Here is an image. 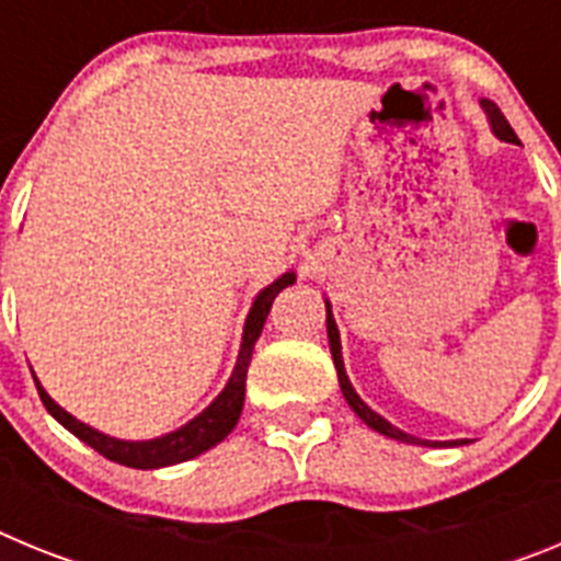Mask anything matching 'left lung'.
<instances>
[{
	"label": "left lung",
	"mask_w": 561,
	"mask_h": 561,
	"mask_svg": "<svg viewBox=\"0 0 561 561\" xmlns=\"http://www.w3.org/2000/svg\"><path fill=\"white\" fill-rule=\"evenodd\" d=\"M483 108L485 114H489V121H492V128L494 134H497L500 140L505 142H519L517 140V134H514V128L508 126V121L503 117V112H500L497 106H494L492 101H483ZM325 325H329V342H331V356H334V368H336V379H340V388H342V396H345V401L351 404V410H354L356 415H359L365 424H368L370 430H376V433L381 435H388V438H396V440H404V444H424V447H440L438 440H419L413 438V435L408 433H401V430H396L390 421L381 419L379 413H374V410L365 404V401L356 396V390L351 388V381L348 376H345V368H342V354H340V331H336V323H334V317H331V306L325 304ZM444 444H458V440H444Z\"/></svg>",
	"instance_id": "8db88e82"
}]
</instances>
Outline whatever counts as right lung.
Segmentation results:
<instances>
[{
	"instance_id": "1",
	"label": "right lung",
	"mask_w": 561,
	"mask_h": 561,
	"mask_svg": "<svg viewBox=\"0 0 561 561\" xmlns=\"http://www.w3.org/2000/svg\"><path fill=\"white\" fill-rule=\"evenodd\" d=\"M289 284H295V275L286 272L280 275L272 286H266L261 295H257L255 306H252L250 317H247L244 325V342H241V354H238L236 370H232L230 381H227V388L221 390L219 399L213 401L210 408L205 410L202 415L185 424L176 433H168L162 438L153 440H117L108 438V435L98 433V430L87 427L83 421L72 419L67 410H61L56 401L49 399L47 390L38 385L36 379V390L42 396L44 408L49 410L53 419H58L64 427L69 430L72 435L89 444V447L101 453L103 458L114 460V463L131 466V469H160V466H171V463H182V460H191L196 455L207 453L210 447L221 444L227 435L232 433V427L238 424V415H241V408H244V390H247V368H250L252 359V345L261 336V329L266 323V314L272 309V300L280 289H286Z\"/></svg>"
}]
</instances>
